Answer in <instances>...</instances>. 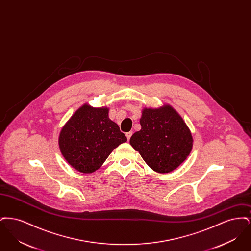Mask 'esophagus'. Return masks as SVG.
<instances>
[{
    "mask_svg": "<svg viewBox=\"0 0 251 251\" xmlns=\"http://www.w3.org/2000/svg\"><path fill=\"white\" fill-rule=\"evenodd\" d=\"M131 134H132V132H131V131H129V132H127V133H126V137H127V139H128V140H130Z\"/></svg>",
    "mask_w": 251,
    "mask_h": 251,
    "instance_id": "1",
    "label": "esophagus"
}]
</instances>
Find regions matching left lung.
<instances>
[{
    "instance_id": "left-lung-1",
    "label": "left lung",
    "mask_w": 251,
    "mask_h": 251,
    "mask_svg": "<svg viewBox=\"0 0 251 251\" xmlns=\"http://www.w3.org/2000/svg\"><path fill=\"white\" fill-rule=\"evenodd\" d=\"M140 125L141 130L131 135L130 144L156 172L173 171L190 154L191 131L170 105L144 108Z\"/></svg>"
}]
</instances>
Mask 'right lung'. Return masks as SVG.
<instances>
[{"instance_id":"add662e5","label":"right lung","mask_w":251,"mask_h":251,"mask_svg":"<svg viewBox=\"0 0 251 251\" xmlns=\"http://www.w3.org/2000/svg\"><path fill=\"white\" fill-rule=\"evenodd\" d=\"M107 107L84 104L60 131V151L66 161L82 173H92L127 138L108 117Z\"/></svg>"}]
</instances>
